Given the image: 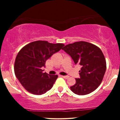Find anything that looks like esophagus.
<instances>
[{
  "label": "esophagus",
  "instance_id": "esophagus-1",
  "mask_svg": "<svg viewBox=\"0 0 120 120\" xmlns=\"http://www.w3.org/2000/svg\"><path fill=\"white\" fill-rule=\"evenodd\" d=\"M61 77L63 78H65V79H68V78H69L68 76H67V75H61Z\"/></svg>",
  "mask_w": 120,
  "mask_h": 120
}]
</instances>
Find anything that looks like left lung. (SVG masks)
I'll use <instances>...</instances> for the list:
<instances>
[{"label":"left lung","mask_w":120,"mask_h":120,"mask_svg":"<svg viewBox=\"0 0 120 120\" xmlns=\"http://www.w3.org/2000/svg\"><path fill=\"white\" fill-rule=\"evenodd\" d=\"M71 56L75 64L82 67L79 78L71 87L75 94L85 95L96 90L102 82L107 65L105 59L98 47L90 43L80 41L66 45L62 49Z\"/></svg>","instance_id":"1"}]
</instances>
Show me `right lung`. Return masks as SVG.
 Returning a JSON list of instances; mask_svg holds the SVG:
<instances>
[{"instance_id": "1", "label": "right lung", "mask_w": 120, "mask_h": 120, "mask_svg": "<svg viewBox=\"0 0 120 120\" xmlns=\"http://www.w3.org/2000/svg\"><path fill=\"white\" fill-rule=\"evenodd\" d=\"M63 43L37 41L27 44L18 53L15 62V75L25 89L34 95L50 90L58 76L43 73L46 60L61 49Z\"/></svg>"}]
</instances>
